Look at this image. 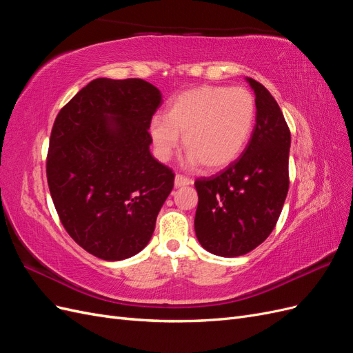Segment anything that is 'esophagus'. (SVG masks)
<instances>
[{
    "label": "esophagus",
    "instance_id": "34e87169",
    "mask_svg": "<svg viewBox=\"0 0 353 353\" xmlns=\"http://www.w3.org/2000/svg\"><path fill=\"white\" fill-rule=\"evenodd\" d=\"M175 187H185V185H190V184H193V181H191L190 178H187V176H184V175H179V174H176L175 175Z\"/></svg>",
    "mask_w": 353,
    "mask_h": 353
}]
</instances>
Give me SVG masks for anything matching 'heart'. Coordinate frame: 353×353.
I'll use <instances>...</instances> for the list:
<instances>
[{
	"label": "heart",
	"mask_w": 353,
	"mask_h": 353,
	"mask_svg": "<svg viewBox=\"0 0 353 353\" xmlns=\"http://www.w3.org/2000/svg\"><path fill=\"white\" fill-rule=\"evenodd\" d=\"M256 119L253 95L244 88L199 87L181 92L165 116L156 114L148 125L156 156L168 160L183 135L185 163H203L215 170L231 165L248 145Z\"/></svg>",
	"instance_id": "heart-1"
}]
</instances>
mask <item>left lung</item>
<instances>
[{
    "label": "left lung",
    "instance_id": "obj_1",
    "mask_svg": "<svg viewBox=\"0 0 353 353\" xmlns=\"http://www.w3.org/2000/svg\"><path fill=\"white\" fill-rule=\"evenodd\" d=\"M254 92L256 123L240 159L194 185V230L208 252L236 258L268 239L288 191L292 137L279 103L262 83L245 78Z\"/></svg>",
    "mask_w": 353,
    "mask_h": 353
}]
</instances>
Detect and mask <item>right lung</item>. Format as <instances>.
Returning a JSON list of instances; mask_svg holds the SVG:
<instances>
[{"label":"right lung","instance_id":"add662e5","mask_svg":"<svg viewBox=\"0 0 353 353\" xmlns=\"http://www.w3.org/2000/svg\"><path fill=\"white\" fill-rule=\"evenodd\" d=\"M162 92L143 79L97 78L52 126L47 179L63 227L82 249L122 261L150 241L174 188V172L152 156L148 125Z\"/></svg>","mask_w":353,"mask_h":353}]
</instances>
